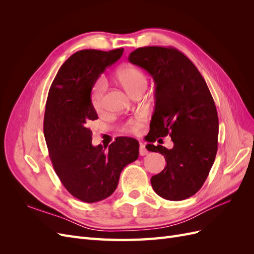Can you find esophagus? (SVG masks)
I'll use <instances>...</instances> for the list:
<instances>
[{
    "mask_svg": "<svg viewBox=\"0 0 254 254\" xmlns=\"http://www.w3.org/2000/svg\"><path fill=\"white\" fill-rule=\"evenodd\" d=\"M147 153H148V151L145 148V145L143 143H140V155L145 156V155H147Z\"/></svg>",
    "mask_w": 254,
    "mask_h": 254,
    "instance_id": "esophagus-1",
    "label": "esophagus"
}]
</instances>
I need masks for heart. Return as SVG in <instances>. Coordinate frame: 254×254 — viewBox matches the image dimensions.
I'll use <instances>...</instances> for the list:
<instances>
[{"label":"heart","instance_id":"obj_1","mask_svg":"<svg viewBox=\"0 0 254 254\" xmlns=\"http://www.w3.org/2000/svg\"><path fill=\"white\" fill-rule=\"evenodd\" d=\"M117 78L128 93L131 95L133 92L146 87V77L144 73L139 68L132 65L121 67L117 73ZM107 88V82L104 78H99L94 83L91 91V104L96 111H99L103 107V97ZM144 123L142 115H135L126 122L123 130L129 133H137L141 130Z\"/></svg>","mask_w":254,"mask_h":254}]
</instances>
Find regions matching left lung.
<instances>
[{"label":"left lung","instance_id":"left-lung-1","mask_svg":"<svg viewBox=\"0 0 254 254\" xmlns=\"http://www.w3.org/2000/svg\"><path fill=\"white\" fill-rule=\"evenodd\" d=\"M128 60L156 83L146 148L163 155L166 166L151 177V187L167 200H183L201 189L216 157L219 124L214 99L198 68L177 49L140 48ZM167 134L174 142L172 150L152 144Z\"/></svg>","mask_w":254,"mask_h":254}]
</instances>
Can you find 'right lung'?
I'll list each match as a JSON object with an SVG mask.
<instances>
[{"label": "right lung", "instance_id": "1", "mask_svg": "<svg viewBox=\"0 0 254 254\" xmlns=\"http://www.w3.org/2000/svg\"><path fill=\"white\" fill-rule=\"evenodd\" d=\"M123 52H76L61 65L49 91L43 133L50 158L64 187L83 202L112 195L123 168L139 158L140 144L132 137H117L107 150L93 146L87 125L98 119L91 104L92 88Z\"/></svg>", "mask_w": 254, "mask_h": 254}]
</instances>
